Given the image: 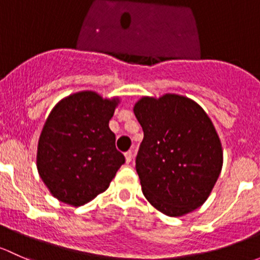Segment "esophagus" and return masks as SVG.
<instances>
[{
    "mask_svg": "<svg viewBox=\"0 0 260 260\" xmlns=\"http://www.w3.org/2000/svg\"><path fill=\"white\" fill-rule=\"evenodd\" d=\"M125 159H126V162H130L133 160V151L131 150L125 152Z\"/></svg>",
    "mask_w": 260,
    "mask_h": 260,
    "instance_id": "esophagus-1",
    "label": "esophagus"
}]
</instances>
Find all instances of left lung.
<instances>
[{
  "mask_svg": "<svg viewBox=\"0 0 260 260\" xmlns=\"http://www.w3.org/2000/svg\"><path fill=\"white\" fill-rule=\"evenodd\" d=\"M134 114L144 131L136 171L148 202L169 216L202 207L223 167L220 139L207 112L191 99L165 93L141 98Z\"/></svg>",
  "mask_w": 260,
  "mask_h": 260,
  "instance_id": "obj_1",
  "label": "left lung"
}]
</instances>
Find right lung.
Masks as SVG:
<instances>
[{
  "mask_svg": "<svg viewBox=\"0 0 260 260\" xmlns=\"http://www.w3.org/2000/svg\"><path fill=\"white\" fill-rule=\"evenodd\" d=\"M119 98L80 91L50 112L37 145V170L51 194L80 207L105 191L125 162L109 121Z\"/></svg>",
  "mask_w": 260,
  "mask_h": 260,
  "instance_id": "right-lung-1",
  "label": "right lung"
}]
</instances>
